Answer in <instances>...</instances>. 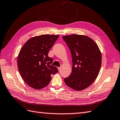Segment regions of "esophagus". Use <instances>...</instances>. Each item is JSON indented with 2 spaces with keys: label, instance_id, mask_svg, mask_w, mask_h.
<instances>
[{
  "label": "esophagus",
  "instance_id": "1",
  "mask_svg": "<svg viewBox=\"0 0 120 120\" xmlns=\"http://www.w3.org/2000/svg\"><path fill=\"white\" fill-rule=\"evenodd\" d=\"M58 70L59 71H60V70H61V67H58Z\"/></svg>",
  "mask_w": 120,
  "mask_h": 120
}]
</instances>
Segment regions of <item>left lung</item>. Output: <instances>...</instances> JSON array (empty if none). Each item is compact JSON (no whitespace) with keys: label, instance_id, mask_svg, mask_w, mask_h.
<instances>
[{"label":"left lung","instance_id":"8db88e82","mask_svg":"<svg viewBox=\"0 0 120 120\" xmlns=\"http://www.w3.org/2000/svg\"><path fill=\"white\" fill-rule=\"evenodd\" d=\"M69 47L72 57V73L64 79L68 86L76 91L87 88L99 74L101 53L94 41L85 35L71 34L62 37Z\"/></svg>","mask_w":120,"mask_h":120}]
</instances>
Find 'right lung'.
<instances>
[{"instance_id":"1","label":"right lung","mask_w":120,"mask_h":120,"mask_svg":"<svg viewBox=\"0 0 120 120\" xmlns=\"http://www.w3.org/2000/svg\"><path fill=\"white\" fill-rule=\"evenodd\" d=\"M59 35L43 34L30 38L25 43L17 58V67L22 78L28 85L35 89H41L48 85L51 74L58 72L51 65L52 58L48 52Z\"/></svg>"}]
</instances>
